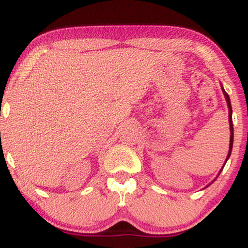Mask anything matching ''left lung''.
<instances>
[{
  "mask_svg": "<svg viewBox=\"0 0 248 248\" xmlns=\"http://www.w3.org/2000/svg\"><path fill=\"white\" fill-rule=\"evenodd\" d=\"M221 91H223V93H224V96H225V99H226V102H227V107H229V122H230V134H231V135H230V147H229V154H227V157H226V160H225V163H226L227 162V160H229L230 158V156H231V152H232V147H233V122H232V106H231V101H230V96H229V94H227L226 92H225V90H224V87L221 86ZM225 163H224V166H225ZM224 166H223V168H224ZM223 168H221L220 169V171H219V173L221 172V170H223ZM219 173H218V176H219ZM217 176V177H218ZM216 177V178H217ZM216 178L213 179V181L211 182V183L209 184V186H211V184L213 183V182L216 181Z\"/></svg>",
  "mask_w": 248,
  "mask_h": 248,
  "instance_id": "8db88e82",
  "label": "left lung"
}]
</instances>
